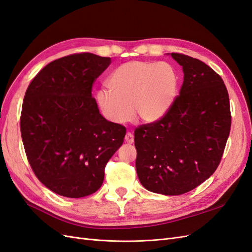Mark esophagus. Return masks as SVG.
Listing matches in <instances>:
<instances>
[{
    "instance_id": "1",
    "label": "esophagus",
    "mask_w": 252,
    "mask_h": 252,
    "mask_svg": "<svg viewBox=\"0 0 252 252\" xmlns=\"http://www.w3.org/2000/svg\"><path fill=\"white\" fill-rule=\"evenodd\" d=\"M125 141L129 144H132L133 141H134V138H133V134L131 132H127L126 135H125Z\"/></svg>"
}]
</instances>
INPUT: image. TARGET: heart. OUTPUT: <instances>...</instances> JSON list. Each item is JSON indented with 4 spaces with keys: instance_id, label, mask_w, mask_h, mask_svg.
Masks as SVG:
<instances>
[{
    "instance_id": "1",
    "label": "heart",
    "mask_w": 252,
    "mask_h": 252,
    "mask_svg": "<svg viewBox=\"0 0 252 252\" xmlns=\"http://www.w3.org/2000/svg\"><path fill=\"white\" fill-rule=\"evenodd\" d=\"M107 86L109 92L96 94L97 106L106 120L122 125L135 113L142 122L154 123L169 111L177 98L179 75L169 63L131 61L110 74Z\"/></svg>"
}]
</instances>
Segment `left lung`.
Returning a JSON list of instances; mask_svg holds the SVG:
<instances>
[{
	"mask_svg": "<svg viewBox=\"0 0 252 252\" xmlns=\"http://www.w3.org/2000/svg\"><path fill=\"white\" fill-rule=\"evenodd\" d=\"M171 57L183 67L180 94L165 116L134 130L135 168L151 192L179 195L201 185L218 168L231 127L224 81L202 61Z\"/></svg>",
	"mask_w": 252,
	"mask_h": 252,
	"instance_id": "left-lung-1",
	"label": "left lung"
}]
</instances>
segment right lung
I'll return each mask as SVG.
<instances>
[{
  "label": "right lung",
  "instance_id": "1",
  "mask_svg": "<svg viewBox=\"0 0 252 252\" xmlns=\"http://www.w3.org/2000/svg\"><path fill=\"white\" fill-rule=\"evenodd\" d=\"M110 63L90 52L73 53L45 66L26 90L20 127L27 159L57 194L78 199L94 193L123 144L126 128L103 118L91 96Z\"/></svg>",
  "mask_w": 252,
  "mask_h": 252
}]
</instances>
